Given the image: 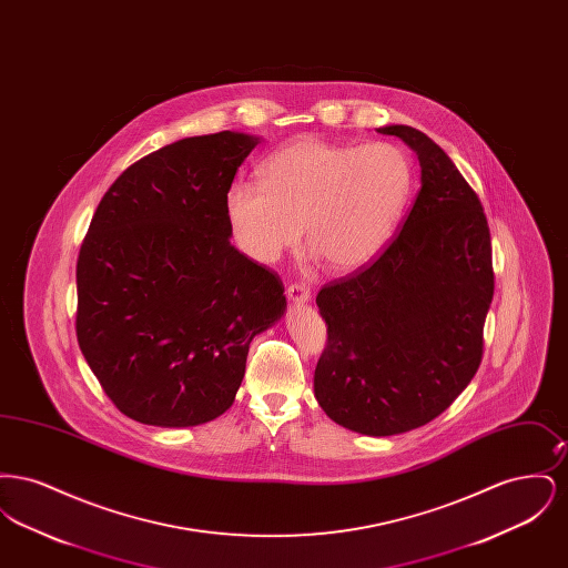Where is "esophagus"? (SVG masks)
<instances>
[{
  "instance_id": "1",
  "label": "esophagus",
  "mask_w": 568,
  "mask_h": 568,
  "mask_svg": "<svg viewBox=\"0 0 568 568\" xmlns=\"http://www.w3.org/2000/svg\"><path fill=\"white\" fill-rule=\"evenodd\" d=\"M287 297L300 306V304H306L311 300V290L304 283H294V285L287 287Z\"/></svg>"
}]
</instances>
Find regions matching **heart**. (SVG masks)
I'll use <instances>...</instances> for the list:
<instances>
[{
  "instance_id": "b5f03b06",
  "label": "heart",
  "mask_w": 568,
  "mask_h": 568,
  "mask_svg": "<svg viewBox=\"0 0 568 568\" xmlns=\"http://www.w3.org/2000/svg\"><path fill=\"white\" fill-rule=\"evenodd\" d=\"M415 190V168L392 142L334 144L297 138L260 165V185L225 193L234 241L271 264L304 234L329 271L366 266L394 239Z\"/></svg>"
}]
</instances>
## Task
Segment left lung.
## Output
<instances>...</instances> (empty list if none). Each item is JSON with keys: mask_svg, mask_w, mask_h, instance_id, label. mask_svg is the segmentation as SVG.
Instances as JSON below:
<instances>
[{"mask_svg": "<svg viewBox=\"0 0 568 568\" xmlns=\"http://www.w3.org/2000/svg\"><path fill=\"white\" fill-rule=\"evenodd\" d=\"M415 151L422 190L377 262L317 294L327 345L315 398L338 426L392 436L426 426L475 377L494 296L477 193L428 135L385 125Z\"/></svg>", "mask_w": 568, "mask_h": 568, "instance_id": "1", "label": "left lung"}]
</instances>
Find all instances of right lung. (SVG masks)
I'll list each match as a JSON object with an SVG mask.
<instances>
[{
    "mask_svg": "<svg viewBox=\"0 0 568 568\" xmlns=\"http://www.w3.org/2000/svg\"><path fill=\"white\" fill-rule=\"evenodd\" d=\"M176 140L106 191L77 264V336L114 406L146 426L213 422L236 398L251 341L287 308L274 272L241 253L225 193L260 144Z\"/></svg>",
    "mask_w": 568,
    "mask_h": 568,
    "instance_id": "obj_1",
    "label": "right lung"
}]
</instances>
